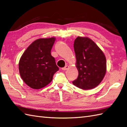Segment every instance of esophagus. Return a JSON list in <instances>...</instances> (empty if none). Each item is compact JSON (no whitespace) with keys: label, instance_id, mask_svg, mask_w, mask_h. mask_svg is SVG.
I'll return each instance as SVG.
<instances>
[{"label":"esophagus","instance_id":"obj_1","mask_svg":"<svg viewBox=\"0 0 127 127\" xmlns=\"http://www.w3.org/2000/svg\"><path fill=\"white\" fill-rule=\"evenodd\" d=\"M68 68H69V66L66 65V66H64V67H63V68H62V69H63V71H66V70H67Z\"/></svg>","mask_w":127,"mask_h":127}]
</instances>
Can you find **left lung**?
<instances>
[{
    "label": "left lung",
    "instance_id": "left-lung-1",
    "mask_svg": "<svg viewBox=\"0 0 127 127\" xmlns=\"http://www.w3.org/2000/svg\"><path fill=\"white\" fill-rule=\"evenodd\" d=\"M74 49L78 77L73 84L84 90L97 87L106 72L105 55L94 41L86 37L78 36L74 42Z\"/></svg>",
    "mask_w": 127,
    "mask_h": 127
}]
</instances>
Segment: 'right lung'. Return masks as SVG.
<instances>
[{
    "mask_svg": "<svg viewBox=\"0 0 127 127\" xmlns=\"http://www.w3.org/2000/svg\"><path fill=\"white\" fill-rule=\"evenodd\" d=\"M55 37L39 38L25 50L19 62V71L24 82L33 89H40L51 82L59 70L51 50Z\"/></svg>",
    "mask_w": 127,
    "mask_h": 127,
    "instance_id": "add662e5",
    "label": "right lung"
}]
</instances>
